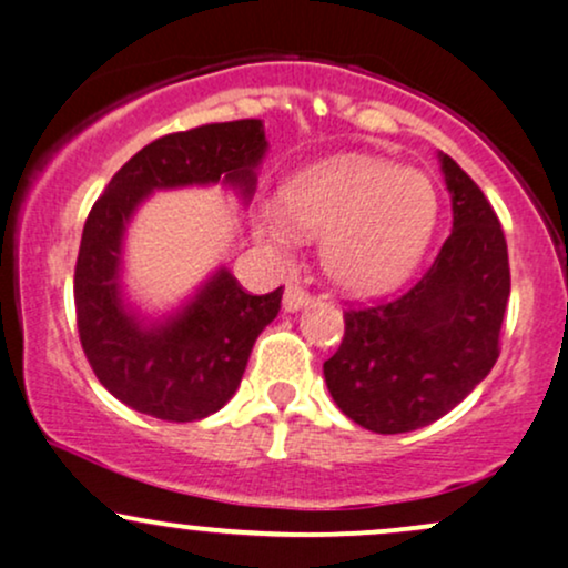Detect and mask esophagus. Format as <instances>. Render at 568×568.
<instances>
[{"instance_id":"obj_1","label":"esophagus","mask_w":568,"mask_h":568,"mask_svg":"<svg viewBox=\"0 0 568 568\" xmlns=\"http://www.w3.org/2000/svg\"><path fill=\"white\" fill-rule=\"evenodd\" d=\"M310 302H312L310 291L302 288V285H298V283H288V285H285V296H283V310H285V312L302 310V306H306Z\"/></svg>"}]
</instances>
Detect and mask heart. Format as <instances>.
Instances as JSON below:
<instances>
[{
	"instance_id": "1",
	"label": "heart",
	"mask_w": 568,
	"mask_h": 568,
	"mask_svg": "<svg viewBox=\"0 0 568 568\" xmlns=\"http://www.w3.org/2000/svg\"><path fill=\"white\" fill-rule=\"evenodd\" d=\"M438 197L425 173L371 158L312 165L285 184L283 211L264 205L258 234L277 251L298 232L325 234L323 262L352 291L395 288L433 237Z\"/></svg>"
}]
</instances>
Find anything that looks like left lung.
Returning <instances> with one entry per match:
<instances>
[{"label": "left lung", "mask_w": 568, "mask_h": 568, "mask_svg": "<svg viewBox=\"0 0 568 568\" xmlns=\"http://www.w3.org/2000/svg\"><path fill=\"white\" fill-rule=\"evenodd\" d=\"M454 230L429 270L395 298L349 306L344 338L323 363L336 406L379 435L440 419L499 357L510 298L507 240L491 202L448 154Z\"/></svg>", "instance_id": "1"}]
</instances>
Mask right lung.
I'll return each instance as SVG.
<instances>
[{
  "mask_svg": "<svg viewBox=\"0 0 568 568\" xmlns=\"http://www.w3.org/2000/svg\"><path fill=\"white\" fill-rule=\"evenodd\" d=\"M264 152L262 120L181 130L133 154L95 200L74 270L77 331L98 382L125 406L162 422H197L240 387L253 344L277 317L283 285L253 296L221 270L181 315L143 328L122 304L116 272L128 219L152 189L224 181L251 197Z\"/></svg>",
  "mask_w": 568,
  "mask_h": 568,
  "instance_id": "obj_1",
  "label": "right lung"
}]
</instances>
